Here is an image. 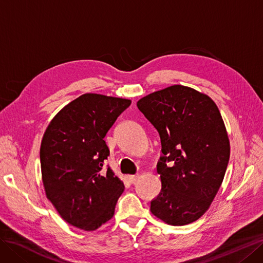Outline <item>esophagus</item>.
Segmentation results:
<instances>
[{
  "label": "esophagus",
  "instance_id": "34e87169",
  "mask_svg": "<svg viewBox=\"0 0 263 263\" xmlns=\"http://www.w3.org/2000/svg\"><path fill=\"white\" fill-rule=\"evenodd\" d=\"M138 178H139V176H128V177H127V179H128V181L130 183H135L138 180Z\"/></svg>",
  "mask_w": 263,
  "mask_h": 263
}]
</instances>
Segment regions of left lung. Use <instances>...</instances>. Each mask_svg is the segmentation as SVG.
I'll list each match as a JSON object with an SVG mask.
<instances>
[{
	"label": "left lung",
	"instance_id": "8db88e82",
	"mask_svg": "<svg viewBox=\"0 0 263 263\" xmlns=\"http://www.w3.org/2000/svg\"><path fill=\"white\" fill-rule=\"evenodd\" d=\"M137 107L161 140V191L150 211L169 225L191 224L209 210L228 165L229 139L219 109L206 94L183 85L148 94Z\"/></svg>",
	"mask_w": 263,
	"mask_h": 263
}]
</instances>
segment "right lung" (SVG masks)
Here are the masks:
<instances>
[{
    "label": "right lung",
    "instance_id": "add662e5",
    "mask_svg": "<svg viewBox=\"0 0 263 263\" xmlns=\"http://www.w3.org/2000/svg\"><path fill=\"white\" fill-rule=\"evenodd\" d=\"M130 103L86 93L47 127L41 146L45 192L70 225L92 232L113 217L124 183L105 165L109 149L104 137Z\"/></svg>",
    "mask_w": 263,
    "mask_h": 263
}]
</instances>
